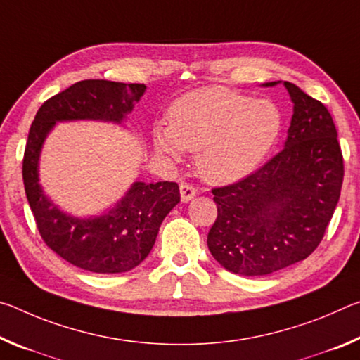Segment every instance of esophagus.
I'll return each instance as SVG.
<instances>
[{
  "mask_svg": "<svg viewBox=\"0 0 360 360\" xmlns=\"http://www.w3.org/2000/svg\"><path fill=\"white\" fill-rule=\"evenodd\" d=\"M179 191H181V200H182V203L191 202V200L195 197V193H197V191H195L193 186L187 184V182H182V184L179 186Z\"/></svg>",
  "mask_w": 360,
  "mask_h": 360,
  "instance_id": "obj_1",
  "label": "esophagus"
}]
</instances>
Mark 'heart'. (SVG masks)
Listing matches in <instances>:
<instances>
[{
	"instance_id": "heart-1",
	"label": "heart",
	"mask_w": 360,
	"mask_h": 360,
	"mask_svg": "<svg viewBox=\"0 0 360 360\" xmlns=\"http://www.w3.org/2000/svg\"><path fill=\"white\" fill-rule=\"evenodd\" d=\"M283 117L270 100L222 87H205L179 96L168 111V125L157 124V152L181 160L197 150L200 174L212 184H230L251 174L275 148Z\"/></svg>"
}]
</instances>
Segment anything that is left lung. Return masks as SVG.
<instances>
[{
    "mask_svg": "<svg viewBox=\"0 0 360 360\" xmlns=\"http://www.w3.org/2000/svg\"><path fill=\"white\" fill-rule=\"evenodd\" d=\"M283 84L294 103L284 149L248 178L212 188L217 219L208 248L236 275H271L307 259L324 236L343 184L330 112L295 84Z\"/></svg>",
    "mask_w": 360,
    "mask_h": 360,
    "instance_id": "left-lung-1",
    "label": "left lung"
}]
</instances>
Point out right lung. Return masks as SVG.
<instances>
[{"mask_svg":"<svg viewBox=\"0 0 360 360\" xmlns=\"http://www.w3.org/2000/svg\"><path fill=\"white\" fill-rule=\"evenodd\" d=\"M146 92L144 84L87 79L49 98L36 112L23 155V184L46 245L92 273H125L148 257L163 219L179 203L176 182L136 181L98 216L77 217L58 208L39 184V157L57 122L100 120L124 125Z\"/></svg>","mask_w":360,"mask_h":360,"instance_id":"add662e5","label":"right lung"}]
</instances>
